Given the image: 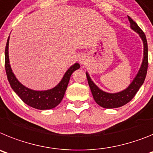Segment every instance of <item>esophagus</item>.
<instances>
[{
  "label": "esophagus",
  "instance_id": "1",
  "mask_svg": "<svg viewBox=\"0 0 153 153\" xmlns=\"http://www.w3.org/2000/svg\"><path fill=\"white\" fill-rule=\"evenodd\" d=\"M78 61H79L81 65H85V64H86V62H87V58H86L85 55L82 54V55H81V56L79 57Z\"/></svg>",
  "mask_w": 153,
  "mask_h": 153
}]
</instances>
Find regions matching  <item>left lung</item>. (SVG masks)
Listing matches in <instances>:
<instances>
[{"label":"left lung","instance_id":"obj_1","mask_svg":"<svg viewBox=\"0 0 153 153\" xmlns=\"http://www.w3.org/2000/svg\"><path fill=\"white\" fill-rule=\"evenodd\" d=\"M130 22V27L132 30L137 33L143 41V58L137 74L128 87L119 92L109 93L102 90L96 85L91 80V77L88 71H86L88 82L91 88V94L97 104L105 108H115L125 105L133 99L135 94L139 91V88L144 83L145 78L146 76L148 68V45H147L146 37L141 30L140 27L132 18L128 17Z\"/></svg>","mask_w":153,"mask_h":153}]
</instances>
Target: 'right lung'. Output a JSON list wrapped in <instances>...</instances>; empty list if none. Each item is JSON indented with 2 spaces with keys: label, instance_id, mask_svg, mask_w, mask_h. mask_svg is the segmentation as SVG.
Listing matches in <instances>:
<instances>
[{
  "label": "right lung",
  "instance_id": "right-lung-1",
  "mask_svg": "<svg viewBox=\"0 0 153 153\" xmlns=\"http://www.w3.org/2000/svg\"><path fill=\"white\" fill-rule=\"evenodd\" d=\"M9 39L10 36L7 38L5 48V70L10 87L25 104L32 108L40 110H47L56 107L63 99L72 73L80 68V65L76 62L69 67L59 83L51 89L44 91L30 89L21 84L16 78L11 69L9 60Z\"/></svg>",
  "mask_w": 153,
  "mask_h": 153
}]
</instances>
